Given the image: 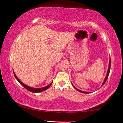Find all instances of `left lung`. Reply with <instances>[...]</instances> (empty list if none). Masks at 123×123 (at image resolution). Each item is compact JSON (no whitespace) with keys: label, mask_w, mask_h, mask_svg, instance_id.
<instances>
[{"label":"left lung","mask_w":123,"mask_h":123,"mask_svg":"<svg viewBox=\"0 0 123 123\" xmlns=\"http://www.w3.org/2000/svg\"><path fill=\"white\" fill-rule=\"evenodd\" d=\"M110 68H111V58H110V62H109V67H108V71H107V75H106V77H105V80H104V83H103V84H102V86H103V85H104V84H105V83H106L107 79V78H108V75H109V74H110ZM72 84V85H73V86L74 87V88H75L76 90H77V91H79V92H81V93H90V92H86V91H83L80 90H79V89H78L76 88V87L73 85V84Z\"/></svg>","instance_id":"obj_1"}]
</instances>
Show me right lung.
I'll list each match as a JSON object with an SVG mask.
<instances>
[{
  "label": "right lung",
  "instance_id": "obj_1",
  "mask_svg": "<svg viewBox=\"0 0 123 123\" xmlns=\"http://www.w3.org/2000/svg\"><path fill=\"white\" fill-rule=\"evenodd\" d=\"M13 74H14L15 78H16V79L17 80V81H18V82H19V83H20L22 85L23 87H25V88H26V89L27 90L30 91H31V92H32L38 93V92H42V91H43L46 90H47L48 88H49V87H50V86H51V85L52 83H50L49 85H48V86H45V87H42V88H34V87H30V86H27V85H25V84H23V83L22 82V81L19 80V79L17 77V76L16 75V74H15V72H13Z\"/></svg>",
  "mask_w": 123,
  "mask_h": 123
}]
</instances>
